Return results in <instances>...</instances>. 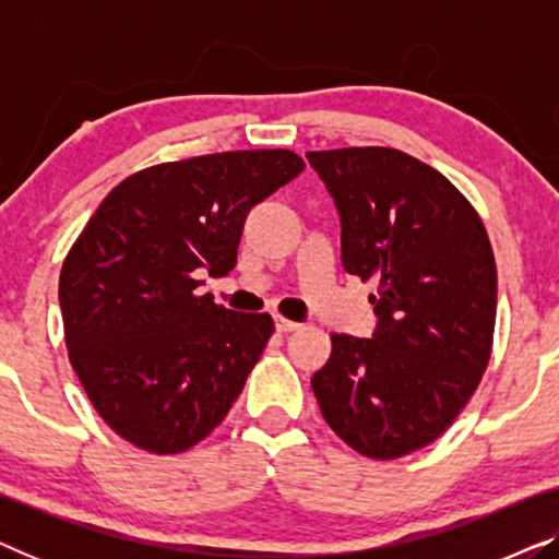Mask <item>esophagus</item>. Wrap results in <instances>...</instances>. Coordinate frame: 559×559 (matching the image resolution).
<instances>
[{
  "label": "esophagus",
  "instance_id": "obj_1",
  "mask_svg": "<svg viewBox=\"0 0 559 559\" xmlns=\"http://www.w3.org/2000/svg\"><path fill=\"white\" fill-rule=\"evenodd\" d=\"M274 328H277V333H293L300 328V323H295V320H289V318L274 316Z\"/></svg>",
  "mask_w": 559,
  "mask_h": 559
}]
</instances>
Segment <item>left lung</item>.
Wrapping results in <instances>:
<instances>
[{
	"label": "left lung",
	"instance_id": "1",
	"mask_svg": "<svg viewBox=\"0 0 559 559\" xmlns=\"http://www.w3.org/2000/svg\"><path fill=\"white\" fill-rule=\"evenodd\" d=\"M341 216V262L377 282L371 338L331 335L312 392L341 440L373 461L430 445L484 377L496 262L476 209L445 175L392 147L308 152Z\"/></svg>",
	"mask_w": 559,
	"mask_h": 559
}]
</instances>
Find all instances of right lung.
Wrapping results in <instances>:
<instances>
[{
    "label": "right lung",
    "mask_w": 559,
    "mask_h": 559,
    "mask_svg": "<svg viewBox=\"0 0 559 559\" xmlns=\"http://www.w3.org/2000/svg\"><path fill=\"white\" fill-rule=\"evenodd\" d=\"M302 170L289 150L147 167L104 198L68 251L58 285L68 356L132 445L182 453L241 394L274 323L198 295V274L231 272L249 211Z\"/></svg>",
    "instance_id": "add662e5"
}]
</instances>
